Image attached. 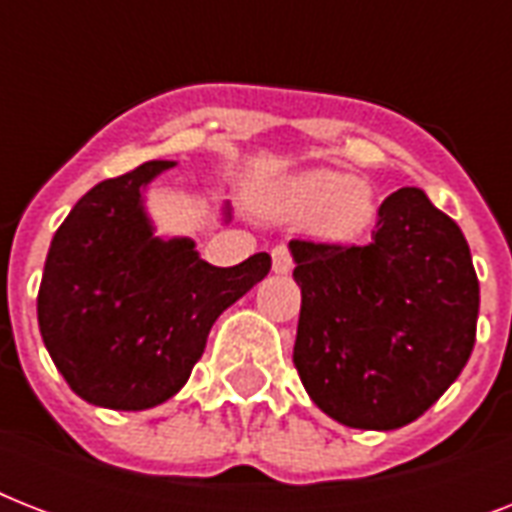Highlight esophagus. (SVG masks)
I'll return each instance as SVG.
<instances>
[{
  "label": "esophagus",
  "instance_id": "esophagus-1",
  "mask_svg": "<svg viewBox=\"0 0 512 512\" xmlns=\"http://www.w3.org/2000/svg\"><path fill=\"white\" fill-rule=\"evenodd\" d=\"M271 260H273V271L276 273H289L292 271V265H295V260H292V252H289L287 244H279V247L271 249Z\"/></svg>",
  "mask_w": 512,
  "mask_h": 512
}]
</instances>
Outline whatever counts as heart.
Segmentation results:
<instances>
[{
	"label": "heart",
	"instance_id": "1",
	"mask_svg": "<svg viewBox=\"0 0 512 512\" xmlns=\"http://www.w3.org/2000/svg\"><path fill=\"white\" fill-rule=\"evenodd\" d=\"M268 209L297 223L316 220V231L324 239L353 241L374 223L377 199L369 185L345 172L311 170L273 193Z\"/></svg>",
	"mask_w": 512,
	"mask_h": 512
}]
</instances>
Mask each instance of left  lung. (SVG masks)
I'll use <instances>...</instances> for the list:
<instances>
[{
  "mask_svg": "<svg viewBox=\"0 0 512 512\" xmlns=\"http://www.w3.org/2000/svg\"><path fill=\"white\" fill-rule=\"evenodd\" d=\"M303 292L295 361L332 420L393 430L460 377L476 342L478 276L460 225L420 188L390 193L372 241H289Z\"/></svg>",
  "mask_w": 512,
  "mask_h": 512,
  "instance_id": "left-lung-1",
  "label": "left lung"
}]
</instances>
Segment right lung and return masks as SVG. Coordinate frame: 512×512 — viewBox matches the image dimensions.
I'll use <instances>...</instances> for the list:
<instances>
[{
    "label": "right lung",
    "instance_id": "1",
    "mask_svg": "<svg viewBox=\"0 0 512 512\" xmlns=\"http://www.w3.org/2000/svg\"><path fill=\"white\" fill-rule=\"evenodd\" d=\"M172 162H146L84 193L52 236L36 297L39 332L76 396L140 412L183 388L220 313L271 271L257 252L204 263L191 239L164 241L143 188Z\"/></svg>",
    "mask_w": 512,
    "mask_h": 512
}]
</instances>
